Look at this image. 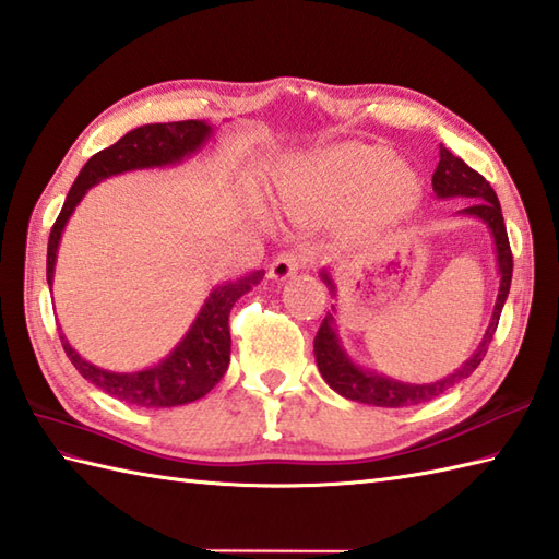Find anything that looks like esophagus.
<instances>
[{"label": "esophagus", "mask_w": 559, "mask_h": 559, "mask_svg": "<svg viewBox=\"0 0 559 559\" xmlns=\"http://www.w3.org/2000/svg\"><path fill=\"white\" fill-rule=\"evenodd\" d=\"M304 260H306L304 250H301V253H294V250H292V253L277 255L270 265V277L275 282H287L292 275H296V272L301 270Z\"/></svg>", "instance_id": "34e87169"}]
</instances>
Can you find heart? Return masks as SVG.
Here are the masks:
<instances>
[{
	"label": "heart",
	"instance_id": "b5f03b06",
	"mask_svg": "<svg viewBox=\"0 0 559 559\" xmlns=\"http://www.w3.org/2000/svg\"><path fill=\"white\" fill-rule=\"evenodd\" d=\"M352 195L361 222L393 224L417 204L419 178L389 146L345 142L306 158L296 178L280 186L277 202L287 214H304L337 207Z\"/></svg>",
	"mask_w": 559,
	"mask_h": 559
}]
</instances>
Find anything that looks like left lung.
Instances as JSON below:
<instances>
[{
    "label": "left lung",
    "instance_id": "left-lung-1",
    "mask_svg": "<svg viewBox=\"0 0 559 559\" xmlns=\"http://www.w3.org/2000/svg\"><path fill=\"white\" fill-rule=\"evenodd\" d=\"M431 188H435V195L439 200H451V198L473 200L471 207L461 210L459 214L480 219L489 229V234H492L497 272H499V292H497L492 318H489V325L485 330L480 345L475 347L473 355L465 359L453 373L431 383H405V381L391 379V376L385 373L364 369L347 355V349L343 347V340H340V333H337L335 304H333L330 306L328 316L323 318L321 328H318V335L313 340V355H316L318 371H321L325 383L335 393L347 397V401L376 405V407H405V405L427 403L431 397L453 389L455 383L468 379V376L480 367L483 357L487 355V345L492 343L499 316H502V309L509 296L511 272H514V258H511L507 226H504L502 207H499L497 192L480 174H477V170H473L463 162V158L453 156L443 144L439 146V166L435 170V178H431ZM321 280L328 284L330 294L335 296V282L325 267L321 270Z\"/></svg>",
    "mask_w": 559,
    "mask_h": 559
}]
</instances>
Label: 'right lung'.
<instances>
[{
	"mask_svg": "<svg viewBox=\"0 0 559 559\" xmlns=\"http://www.w3.org/2000/svg\"><path fill=\"white\" fill-rule=\"evenodd\" d=\"M214 136V128L204 120H183V122H156L142 124L128 132L120 140L88 158L84 168L79 170L74 186L67 195L62 212L50 231L48 241V287L55 280L57 250L64 234V226L74 214L76 204L84 200L86 192L98 186L100 180L130 174L142 168H166L178 166L186 158L195 156L204 150ZM265 270H255L250 275L236 277L231 282H222L212 287L204 299L195 321L190 323L188 333L168 355L140 371H110L100 369L96 364L86 361L70 345V340L60 335L67 357L84 376L104 393L118 397L122 403L136 407H178L207 395L222 376L229 369L231 361V333H229V313L234 304L243 294L260 284Z\"/></svg>",
	"mask_w": 559,
	"mask_h": 559,
	"instance_id": "add662e5",
	"label": "right lung"
}]
</instances>
